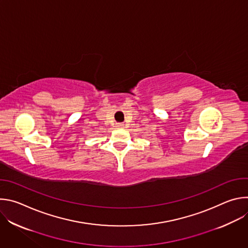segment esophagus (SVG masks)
Returning <instances> with one entry per match:
<instances>
[{"instance_id":"esophagus-1","label":"esophagus","mask_w":248,"mask_h":248,"mask_svg":"<svg viewBox=\"0 0 248 248\" xmlns=\"http://www.w3.org/2000/svg\"><path fill=\"white\" fill-rule=\"evenodd\" d=\"M118 128H121V127H124V124H117L116 125Z\"/></svg>"}]
</instances>
